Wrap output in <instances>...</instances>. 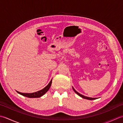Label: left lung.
I'll use <instances>...</instances> for the list:
<instances>
[{
    "label": "left lung",
    "mask_w": 123,
    "mask_h": 123,
    "mask_svg": "<svg viewBox=\"0 0 123 123\" xmlns=\"http://www.w3.org/2000/svg\"><path fill=\"white\" fill-rule=\"evenodd\" d=\"M72 88H73V89H74V92L76 93L77 95H79V96H80L81 97H82V98H84V99H88V100H93V99H96V98H90V97H86V96H83V95H81V94H80V93H79V92H78L77 91L75 90L74 89V87H72Z\"/></svg>",
    "instance_id": "obj_1"
}]
</instances>
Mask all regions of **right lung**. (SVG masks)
Returning a JSON list of instances; mask_svg holds the SVG:
<instances>
[{"label":"right lung","instance_id":"add662e5","mask_svg":"<svg viewBox=\"0 0 123 123\" xmlns=\"http://www.w3.org/2000/svg\"><path fill=\"white\" fill-rule=\"evenodd\" d=\"M52 79L51 80V81L49 82V84L47 85L46 87L43 88V89H42L40 91H38L37 92H33V93H22L20 92H18V91H17V92L19 93L20 95H21L22 96H24L25 97H28V98H38L42 96L43 95H44L47 91L49 90V89L50 88L51 84H52Z\"/></svg>","mask_w":123,"mask_h":123}]
</instances>
